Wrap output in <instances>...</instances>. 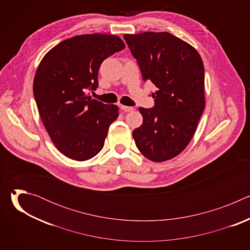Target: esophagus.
Masks as SVG:
<instances>
[{
	"label": "esophagus",
	"mask_w": 250,
	"mask_h": 250,
	"mask_svg": "<svg viewBox=\"0 0 250 250\" xmlns=\"http://www.w3.org/2000/svg\"><path fill=\"white\" fill-rule=\"evenodd\" d=\"M121 109L125 112V113H128V112H132L134 109L132 108V106H127V105H121Z\"/></svg>",
	"instance_id": "34e87169"
}]
</instances>
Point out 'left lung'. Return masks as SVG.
<instances>
[{
    "instance_id": "8db88e82",
    "label": "left lung",
    "mask_w": 250,
    "mask_h": 250,
    "mask_svg": "<svg viewBox=\"0 0 250 250\" xmlns=\"http://www.w3.org/2000/svg\"><path fill=\"white\" fill-rule=\"evenodd\" d=\"M142 79L157 88L152 109L139 108L142 125L132 131L147 159L163 162L180 154L191 141L205 108V69L198 51L163 31L125 34Z\"/></svg>"
}]
</instances>
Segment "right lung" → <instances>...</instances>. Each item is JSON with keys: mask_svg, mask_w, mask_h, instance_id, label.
<instances>
[{"mask_svg": "<svg viewBox=\"0 0 250 250\" xmlns=\"http://www.w3.org/2000/svg\"><path fill=\"white\" fill-rule=\"evenodd\" d=\"M124 48L117 35L82 34L63 41L41 61L34 99L46 131L65 156L85 161L102 150L119 108L91 99L86 90L97 89L102 62Z\"/></svg>", "mask_w": 250, "mask_h": 250, "instance_id": "obj_1", "label": "right lung"}]
</instances>
